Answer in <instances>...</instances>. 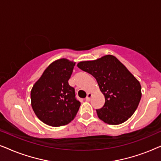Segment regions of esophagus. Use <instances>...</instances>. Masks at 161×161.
<instances>
[{
  "mask_svg": "<svg viewBox=\"0 0 161 161\" xmlns=\"http://www.w3.org/2000/svg\"><path fill=\"white\" fill-rule=\"evenodd\" d=\"M92 96V94H91V93H88L86 97V101H89L90 100H91Z\"/></svg>",
  "mask_w": 161,
  "mask_h": 161,
  "instance_id": "obj_1",
  "label": "esophagus"
}]
</instances>
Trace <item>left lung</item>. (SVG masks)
<instances>
[{
	"instance_id": "left-lung-1",
	"label": "left lung",
	"mask_w": 161,
	"mask_h": 161,
	"mask_svg": "<svg viewBox=\"0 0 161 161\" xmlns=\"http://www.w3.org/2000/svg\"><path fill=\"white\" fill-rule=\"evenodd\" d=\"M78 67L95 78L104 94V105L96 110L101 120L116 125L131 117L142 98V87L115 56L107 55L94 61H81Z\"/></svg>"
}]
</instances>
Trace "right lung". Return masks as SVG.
<instances>
[{
  "label": "right lung",
  "mask_w": 161,
  "mask_h": 161,
  "mask_svg": "<svg viewBox=\"0 0 161 161\" xmlns=\"http://www.w3.org/2000/svg\"><path fill=\"white\" fill-rule=\"evenodd\" d=\"M75 63L66 58L48 66L31 92V106L42 122L52 127L66 125L74 119L80 103L68 80Z\"/></svg>",
  "instance_id": "add662e5"
}]
</instances>
